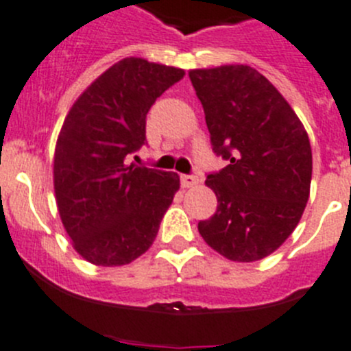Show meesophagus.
<instances>
[{
    "label": "esophagus",
    "instance_id": "esophagus-1",
    "mask_svg": "<svg viewBox=\"0 0 351 351\" xmlns=\"http://www.w3.org/2000/svg\"><path fill=\"white\" fill-rule=\"evenodd\" d=\"M199 180L195 178L194 175H180V183H182L183 189H189V187H194L195 183H197Z\"/></svg>",
    "mask_w": 351,
    "mask_h": 351
}]
</instances>
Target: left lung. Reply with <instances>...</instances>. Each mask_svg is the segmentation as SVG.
I'll list each match as a JSON object with an SVG mask.
<instances>
[{
    "label": "left lung",
    "mask_w": 351,
    "mask_h": 351,
    "mask_svg": "<svg viewBox=\"0 0 351 351\" xmlns=\"http://www.w3.org/2000/svg\"><path fill=\"white\" fill-rule=\"evenodd\" d=\"M189 77L213 152L229 160L206 176L219 206L197 223L199 234L229 261H261L292 234L308 203V132L285 97L250 66L192 69Z\"/></svg>",
    "instance_id": "left-lung-1"
}]
</instances>
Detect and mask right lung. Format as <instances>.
Returning a JSON list of instances; mask_svg holds the SVG:
<instances>
[{"label":"right lung","instance_id":"add662e5","mask_svg":"<svg viewBox=\"0 0 351 351\" xmlns=\"http://www.w3.org/2000/svg\"><path fill=\"white\" fill-rule=\"evenodd\" d=\"M183 69L125 58L75 101L59 132L53 191L73 248L96 266H124L150 248L180 189L176 173L128 164L147 143V113Z\"/></svg>","mask_w":351,"mask_h":351}]
</instances>
